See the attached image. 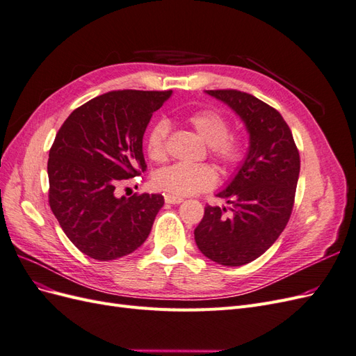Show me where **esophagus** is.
Wrapping results in <instances>:
<instances>
[{"label": "esophagus", "mask_w": 356, "mask_h": 356, "mask_svg": "<svg viewBox=\"0 0 356 356\" xmlns=\"http://www.w3.org/2000/svg\"><path fill=\"white\" fill-rule=\"evenodd\" d=\"M182 200V197H179V196H172V195H165V202L166 203H170V204H178V203H181Z\"/></svg>", "instance_id": "34e87169"}]
</instances>
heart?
<instances>
[{
  "instance_id": "b5f03b06",
  "label": "heart",
  "mask_w": 356,
  "mask_h": 356,
  "mask_svg": "<svg viewBox=\"0 0 356 356\" xmlns=\"http://www.w3.org/2000/svg\"><path fill=\"white\" fill-rule=\"evenodd\" d=\"M187 122L209 145L211 154L225 169L239 166L245 157V144L239 136L230 135L229 118L215 110H200L188 114ZM169 123L157 120L147 134L145 149L148 157L161 161L166 157ZM154 186L172 196H190L209 190L217 182V172L209 165L174 163L159 169L153 177Z\"/></svg>"
}]
</instances>
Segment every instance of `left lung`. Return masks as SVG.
<instances>
[{
	"mask_svg": "<svg viewBox=\"0 0 356 356\" xmlns=\"http://www.w3.org/2000/svg\"><path fill=\"white\" fill-rule=\"evenodd\" d=\"M241 117L250 135L248 153L218 197L230 204L204 208L195 230L200 252L238 267L254 261L285 229L294 207L300 156L284 117L270 105L239 90H204Z\"/></svg>",
	"mask_w": 356,
	"mask_h": 356,
	"instance_id": "8db88e82",
	"label": "left lung"
}]
</instances>
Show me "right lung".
Here are the masks:
<instances>
[{
	"label": "right lung",
	"instance_id": "right-lung-1",
	"mask_svg": "<svg viewBox=\"0 0 356 356\" xmlns=\"http://www.w3.org/2000/svg\"><path fill=\"white\" fill-rule=\"evenodd\" d=\"M170 95L104 93L74 110L56 134L47 161L50 208L68 239L95 260L138 250L163 207L161 195L118 197L115 188L145 170V129Z\"/></svg>",
	"mask_w": 356,
	"mask_h": 356
}]
</instances>
